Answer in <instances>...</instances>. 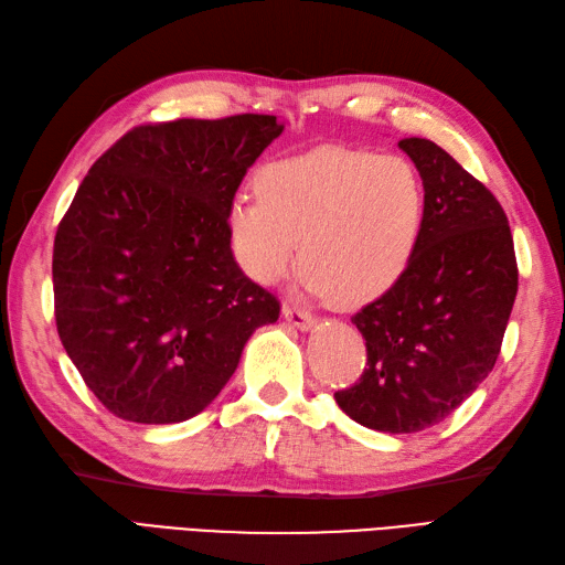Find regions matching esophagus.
<instances>
[{
    "instance_id": "34e87169",
    "label": "esophagus",
    "mask_w": 565,
    "mask_h": 565,
    "mask_svg": "<svg viewBox=\"0 0 565 565\" xmlns=\"http://www.w3.org/2000/svg\"><path fill=\"white\" fill-rule=\"evenodd\" d=\"M282 316L287 319V323H292V326L299 328V330H309V328H313V323H316V319H313V316H311L309 311L299 309V307H292V305H285V307H282Z\"/></svg>"
}]
</instances>
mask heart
<instances>
[{"label": "heart", "mask_w": 565, "mask_h": 565, "mask_svg": "<svg viewBox=\"0 0 565 565\" xmlns=\"http://www.w3.org/2000/svg\"><path fill=\"white\" fill-rule=\"evenodd\" d=\"M254 191L232 199L225 227L258 285L295 266L301 239L307 290L364 305L403 278L424 235L426 184L403 156L319 148L264 164Z\"/></svg>", "instance_id": "b5f03b06"}]
</instances>
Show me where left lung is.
<instances>
[{
    "instance_id": "1",
    "label": "left lung",
    "mask_w": 565,
    "mask_h": 565,
    "mask_svg": "<svg viewBox=\"0 0 565 565\" xmlns=\"http://www.w3.org/2000/svg\"><path fill=\"white\" fill-rule=\"evenodd\" d=\"M426 184V225L407 273L352 316L366 366L335 403L356 424L415 434L444 422L484 381L518 295L501 203L429 139H403Z\"/></svg>"
}]
</instances>
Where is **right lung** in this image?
Here are the masks:
<instances>
[{"label": "right lung", "mask_w": 565, "mask_h": 565, "mask_svg": "<svg viewBox=\"0 0 565 565\" xmlns=\"http://www.w3.org/2000/svg\"><path fill=\"white\" fill-rule=\"evenodd\" d=\"M273 115L143 124L93 162L54 237V319L86 386L119 419L209 407L280 301L232 256L227 205L278 139Z\"/></svg>", "instance_id": "1"}]
</instances>
